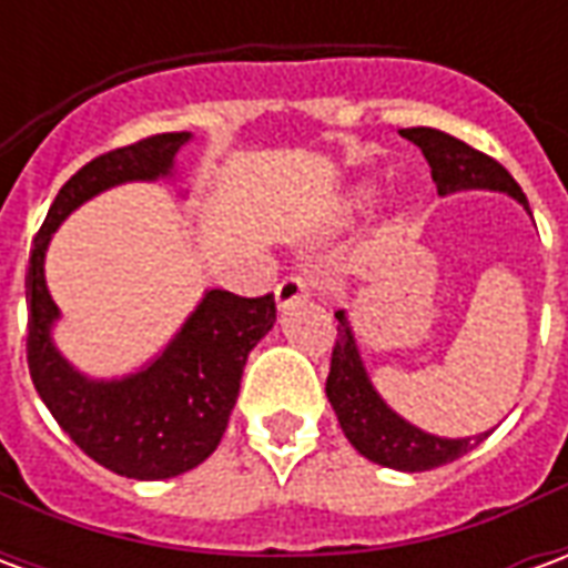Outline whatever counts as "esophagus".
I'll list each match as a JSON object with an SVG mask.
<instances>
[{
  "instance_id": "obj_1",
  "label": "esophagus",
  "mask_w": 568,
  "mask_h": 568,
  "mask_svg": "<svg viewBox=\"0 0 568 568\" xmlns=\"http://www.w3.org/2000/svg\"><path fill=\"white\" fill-rule=\"evenodd\" d=\"M310 297V285L304 276H285L283 283L276 285V307L288 310L301 304V301H307Z\"/></svg>"
}]
</instances>
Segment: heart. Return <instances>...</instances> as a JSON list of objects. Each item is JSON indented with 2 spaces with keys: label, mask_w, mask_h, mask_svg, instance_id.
I'll use <instances>...</instances> for the list:
<instances>
[{
  "label": "heart",
  "mask_w": 568,
  "mask_h": 568,
  "mask_svg": "<svg viewBox=\"0 0 568 568\" xmlns=\"http://www.w3.org/2000/svg\"><path fill=\"white\" fill-rule=\"evenodd\" d=\"M374 194H377V187L371 185V182H358V185H353L344 194V200H341V215L353 219L356 212H365L371 203H374Z\"/></svg>",
  "instance_id": "b5f03b06"
}]
</instances>
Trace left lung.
Returning a JSON list of instances; mask_svg holds the SVG:
<instances>
[{"instance_id":"1","label":"left lung","mask_w":568,"mask_h":568,"mask_svg":"<svg viewBox=\"0 0 568 568\" xmlns=\"http://www.w3.org/2000/svg\"><path fill=\"white\" fill-rule=\"evenodd\" d=\"M398 133L426 154L440 197L456 194V191H499V194L517 200L529 212V203H526L520 185L493 158L480 154L444 130L407 128L398 130ZM334 316L341 325H337L325 395L332 402L344 435L365 459L395 468V471H428V468L447 465L459 459L463 453L475 450L477 444L493 432L489 428V432H480L471 438H440V435L423 432L414 423H407L405 417H398L393 407L383 402L381 393L374 389L368 368H365L362 353H358L356 332L346 320V313L337 310Z\"/></svg>"}]
</instances>
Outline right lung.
Instances as JSON below:
<instances>
[{
    "label": "right lung",
    "instance_id": "1",
    "mask_svg": "<svg viewBox=\"0 0 568 568\" xmlns=\"http://www.w3.org/2000/svg\"><path fill=\"white\" fill-rule=\"evenodd\" d=\"M191 133H161L84 163L60 187L32 240L27 271V362L36 393L60 428L109 471L133 480H166L197 468L222 440L240 395L248 353L276 322L273 295L240 297L206 288L173 341L124 377H88L54 344L60 307L44 283V255L67 215L124 182H158L175 173Z\"/></svg>",
    "mask_w": 568,
    "mask_h": 568
}]
</instances>
